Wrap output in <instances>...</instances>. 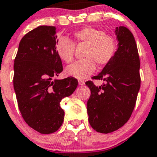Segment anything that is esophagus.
<instances>
[{
  "label": "esophagus",
  "instance_id": "obj_1",
  "mask_svg": "<svg viewBox=\"0 0 157 157\" xmlns=\"http://www.w3.org/2000/svg\"><path fill=\"white\" fill-rule=\"evenodd\" d=\"M78 84H79V85H81V86H82V85H84V84H85V82H84L83 80H78Z\"/></svg>",
  "mask_w": 157,
  "mask_h": 157
}]
</instances>
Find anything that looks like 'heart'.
Returning <instances> with one entry per match:
<instances>
[{"mask_svg": "<svg viewBox=\"0 0 157 157\" xmlns=\"http://www.w3.org/2000/svg\"><path fill=\"white\" fill-rule=\"evenodd\" d=\"M75 45H85L83 59L77 61L67 67L66 74L79 80L85 79L95 70V63L99 67L111 62L117 50V41L113 36L94 27H85L74 33V41L60 37L55 45L58 58L66 63L74 59Z\"/></svg>", "mask_w": 157, "mask_h": 157, "instance_id": "1", "label": "heart"}]
</instances>
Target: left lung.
Masks as SVG:
<instances>
[{"label":"left lung","mask_w":157,"mask_h":157,"mask_svg":"<svg viewBox=\"0 0 157 157\" xmlns=\"http://www.w3.org/2000/svg\"><path fill=\"white\" fill-rule=\"evenodd\" d=\"M119 47L114 58L92 79L106 82L96 86L86 82L90 88L87 101L88 120L94 130L110 133L123 127L130 119L140 87V57L134 36L127 27L116 29Z\"/></svg>","instance_id":"obj_1"}]
</instances>
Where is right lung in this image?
<instances>
[{
  "label": "right lung",
  "instance_id": "add662e5",
  "mask_svg": "<svg viewBox=\"0 0 157 157\" xmlns=\"http://www.w3.org/2000/svg\"><path fill=\"white\" fill-rule=\"evenodd\" d=\"M56 28L41 25L21 38L14 59L13 87L21 116L41 134L58 130L64 120L61 100L75 90L78 80L53 79L63 71L55 50Z\"/></svg>",
  "mask_w": 157,
  "mask_h": 157
}]
</instances>
